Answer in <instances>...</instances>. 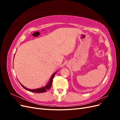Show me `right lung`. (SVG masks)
<instances>
[{"label":"right lung","mask_w":120,"mask_h":120,"mask_svg":"<svg viewBox=\"0 0 120 120\" xmlns=\"http://www.w3.org/2000/svg\"><path fill=\"white\" fill-rule=\"evenodd\" d=\"M56 72H54V73L52 75V77L50 78V79H49V82L48 83V84H47L45 86H43L42 88H39V89H33V90H31V89H29L26 88V87L22 85H21L20 83V85H21L23 88L24 89H25V90H26L28 91H30V92H34V93H45V92L47 91V90H49L50 87L52 86V81H53V79L54 77V75H55Z\"/></svg>","instance_id":"right-lung-1"}]
</instances>
